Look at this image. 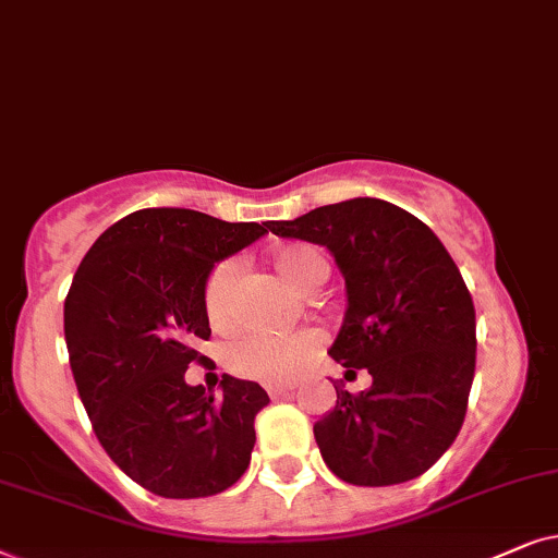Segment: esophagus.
I'll return each mask as SVG.
<instances>
[{
  "label": "esophagus",
  "instance_id": "1",
  "mask_svg": "<svg viewBox=\"0 0 558 558\" xmlns=\"http://www.w3.org/2000/svg\"><path fill=\"white\" fill-rule=\"evenodd\" d=\"M291 392H293L291 385H267V396L270 398H286L291 396Z\"/></svg>",
  "mask_w": 558,
  "mask_h": 558
}]
</instances>
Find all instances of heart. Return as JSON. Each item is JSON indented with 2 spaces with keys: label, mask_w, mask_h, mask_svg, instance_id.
Masks as SVG:
<instances>
[{
  "label": "heart",
  "mask_w": 558,
  "mask_h": 558,
  "mask_svg": "<svg viewBox=\"0 0 558 558\" xmlns=\"http://www.w3.org/2000/svg\"><path fill=\"white\" fill-rule=\"evenodd\" d=\"M278 272L295 291L314 293L329 278V263L311 244H288L272 255ZM240 278V263L234 257L214 265L204 286L206 318L217 329L232 322L234 316V288ZM318 352V337L314 331L293 333H265L247 331L232 339L225 349V362L234 375L259 383H291L311 365Z\"/></svg>",
  "instance_id": "obj_1"
}]
</instances>
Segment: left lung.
Returning a JSON list of instances; mask_svg holds the SVG:
<instances>
[{
  "instance_id": "obj_1",
  "label": "left lung",
  "mask_w": 558,
  "mask_h": 558,
  "mask_svg": "<svg viewBox=\"0 0 558 558\" xmlns=\"http://www.w3.org/2000/svg\"><path fill=\"white\" fill-rule=\"evenodd\" d=\"M272 234L324 244L347 283V314L329 354L373 388L314 426L339 480L385 487L421 477L457 439L474 377V303L447 247L413 214L380 198L318 206Z\"/></svg>"
}]
</instances>
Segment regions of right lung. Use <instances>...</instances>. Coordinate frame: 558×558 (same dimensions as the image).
Here are the masks:
<instances>
[{"label":"right lung","instance_id":"add662e5","mask_svg":"<svg viewBox=\"0 0 558 558\" xmlns=\"http://www.w3.org/2000/svg\"><path fill=\"white\" fill-rule=\"evenodd\" d=\"M267 234L257 221L193 209H140L81 259L63 331L81 403L119 470L160 497L225 493L250 466L257 383L221 377V396L185 385L211 337L204 286L214 263ZM206 365V362H204Z\"/></svg>","mask_w":558,"mask_h":558}]
</instances>
